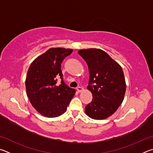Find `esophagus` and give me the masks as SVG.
<instances>
[{
  "label": "esophagus",
  "mask_w": 153,
  "mask_h": 153,
  "mask_svg": "<svg viewBox=\"0 0 153 153\" xmlns=\"http://www.w3.org/2000/svg\"><path fill=\"white\" fill-rule=\"evenodd\" d=\"M77 91L78 92H82V91H84V88H82V87L79 86V87L77 88Z\"/></svg>",
  "instance_id": "obj_1"
}]
</instances>
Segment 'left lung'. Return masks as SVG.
I'll use <instances>...</instances> for the list:
<instances>
[{"mask_svg":"<svg viewBox=\"0 0 153 153\" xmlns=\"http://www.w3.org/2000/svg\"><path fill=\"white\" fill-rule=\"evenodd\" d=\"M78 53L88 67L87 89L92 94V100L85 107V113L93 120H105L117 110L123 100L126 84L123 69L101 49H81Z\"/></svg>","mask_w":153,"mask_h":153,"instance_id":"8db88e82","label":"left lung"}]
</instances>
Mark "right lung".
I'll return each mask as SVG.
<instances>
[{
  "instance_id": "obj_1",
  "label": "right lung",
  "mask_w": 153,
  "mask_h": 153,
  "mask_svg": "<svg viewBox=\"0 0 153 153\" xmlns=\"http://www.w3.org/2000/svg\"><path fill=\"white\" fill-rule=\"evenodd\" d=\"M72 51L71 48H49L35 59L28 69L27 96L33 108L45 117H56L63 114L76 93V90L64 83L61 69L62 61ZM59 76L62 84L57 86Z\"/></svg>"
}]
</instances>
